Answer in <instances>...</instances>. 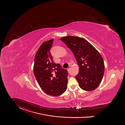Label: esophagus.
Listing matches in <instances>:
<instances>
[{
	"instance_id": "1",
	"label": "esophagus",
	"mask_w": 125,
	"mask_h": 125,
	"mask_svg": "<svg viewBox=\"0 0 125 125\" xmlns=\"http://www.w3.org/2000/svg\"><path fill=\"white\" fill-rule=\"evenodd\" d=\"M70 70V68H68L67 69V71H68V72H69Z\"/></svg>"
}]
</instances>
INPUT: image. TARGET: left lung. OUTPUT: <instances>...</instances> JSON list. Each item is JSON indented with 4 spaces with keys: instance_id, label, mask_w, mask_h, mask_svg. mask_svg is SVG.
Returning <instances> with one entry per match:
<instances>
[{
    "instance_id": "1",
    "label": "left lung",
    "mask_w": 125,
    "mask_h": 125,
    "mask_svg": "<svg viewBox=\"0 0 125 125\" xmlns=\"http://www.w3.org/2000/svg\"><path fill=\"white\" fill-rule=\"evenodd\" d=\"M73 52L79 66L75 78L80 87L91 92L101 82L105 66L102 56L96 48L83 38L67 36L60 38Z\"/></svg>"
}]
</instances>
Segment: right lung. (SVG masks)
I'll return each instance as SVG.
<instances>
[{
  "mask_svg": "<svg viewBox=\"0 0 125 125\" xmlns=\"http://www.w3.org/2000/svg\"><path fill=\"white\" fill-rule=\"evenodd\" d=\"M53 41L52 39L43 42L37 51L33 73L42 90L49 95L56 97L66 90L68 72L53 61L50 52Z\"/></svg>",
  "mask_w": 125,
  "mask_h": 125,
  "instance_id": "obj_1",
  "label": "right lung"
}]
</instances>
